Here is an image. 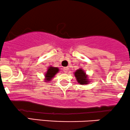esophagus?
<instances>
[{"label":"esophagus","instance_id":"esophagus-1","mask_svg":"<svg viewBox=\"0 0 130 130\" xmlns=\"http://www.w3.org/2000/svg\"><path fill=\"white\" fill-rule=\"evenodd\" d=\"M68 67H64V68H63V71H64V73H67V72H68Z\"/></svg>","mask_w":130,"mask_h":130}]
</instances>
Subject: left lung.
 <instances>
[{
	"label": "left lung",
	"mask_w": 130,
	"mask_h": 130,
	"mask_svg": "<svg viewBox=\"0 0 130 130\" xmlns=\"http://www.w3.org/2000/svg\"><path fill=\"white\" fill-rule=\"evenodd\" d=\"M74 76L76 78L77 82L80 84V85L88 84L90 82L88 76L86 74L85 72L82 68L76 70V72L74 73Z\"/></svg>",
	"instance_id": "1"
}]
</instances>
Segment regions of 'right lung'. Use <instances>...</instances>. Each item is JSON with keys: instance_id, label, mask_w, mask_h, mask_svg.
<instances>
[{"instance_id": "right-lung-1", "label": "right lung", "mask_w": 130, "mask_h": 130, "mask_svg": "<svg viewBox=\"0 0 130 130\" xmlns=\"http://www.w3.org/2000/svg\"><path fill=\"white\" fill-rule=\"evenodd\" d=\"M59 68L57 67H53L52 66H50L46 71V73H45V81H47V82H50V80H52V79L55 76L56 74H57L59 72Z\"/></svg>"}]
</instances>
